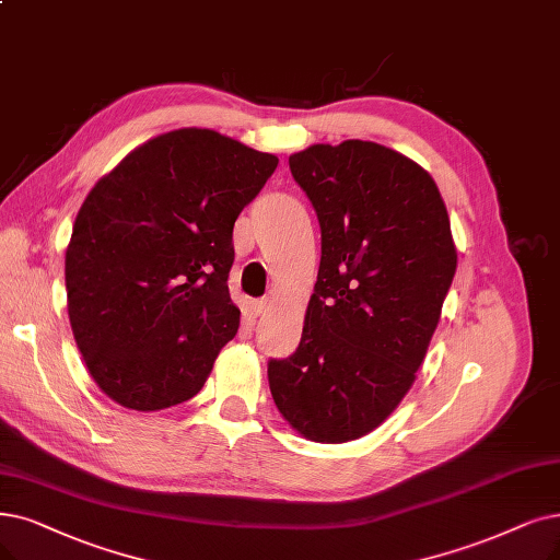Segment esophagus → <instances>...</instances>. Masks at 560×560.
I'll return each instance as SVG.
<instances>
[{
  "instance_id": "esophagus-1",
  "label": "esophagus",
  "mask_w": 560,
  "mask_h": 560,
  "mask_svg": "<svg viewBox=\"0 0 560 560\" xmlns=\"http://www.w3.org/2000/svg\"><path fill=\"white\" fill-rule=\"evenodd\" d=\"M264 310H266V301H264V299L253 301V303H250V317H259Z\"/></svg>"
}]
</instances>
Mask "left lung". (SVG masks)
<instances>
[{
	"label": "left lung",
	"instance_id": "obj_1",
	"mask_svg": "<svg viewBox=\"0 0 560 560\" xmlns=\"http://www.w3.org/2000/svg\"><path fill=\"white\" fill-rule=\"evenodd\" d=\"M322 230L296 351L268 361L280 413L305 439L378 428L411 388L453 284L457 253L432 176L388 147L347 140L289 155Z\"/></svg>",
	"mask_w": 560,
	"mask_h": 560
}]
</instances>
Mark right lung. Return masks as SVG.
<instances>
[{
    "instance_id": "obj_1",
    "label": "right lung",
    "mask_w": 560,
    "mask_h": 560,
    "mask_svg": "<svg viewBox=\"0 0 560 560\" xmlns=\"http://www.w3.org/2000/svg\"><path fill=\"white\" fill-rule=\"evenodd\" d=\"M278 167L209 128L138 147L86 195L66 250L69 319L98 388L138 411L202 390L238 330V213Z\"/></svg>"
}]
</instances>
